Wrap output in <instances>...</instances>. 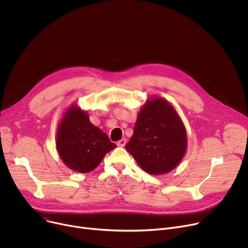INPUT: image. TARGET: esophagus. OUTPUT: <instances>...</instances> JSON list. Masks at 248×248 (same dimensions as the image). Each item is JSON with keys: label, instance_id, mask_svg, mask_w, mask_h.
<instances>
[{"label": "esophagus", "instance_id": "obj_1", "mask_svg": "<svg viewBox=\"0 0 248 248\" xmlns=\"http://www.w3.org/2000/svg\"><path fill=\"white\" fill-rule=\"evenodd\" d=\"M125 143H126V140H125V138H123V139H121L120 141H118L117 145H118L119 147H124V146L125 145Z\"/></svg>", "mask_w": 248, "mask_h": 248}]
</instances>
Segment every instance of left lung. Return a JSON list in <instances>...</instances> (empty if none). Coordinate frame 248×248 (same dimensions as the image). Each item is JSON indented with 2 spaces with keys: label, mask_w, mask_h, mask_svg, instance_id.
<instances>
[{
  "label": "left lung",
  "mask_w": 248,
  "mask_h": 248,
  "mask_svg": "<svg viewBox=\"0 0 248 248\" xmlns=\"http://www.w3.org/2000/svg\"><path fill=\"white\" fill-rule=\"evenodd\" d=\"M186 148V130L173 106L161 97L147 99L138 113L126 151L141 169L155 175L173 170Z\"/></svg>",
  "instance_id": "8db88e82"
}]
</instances>
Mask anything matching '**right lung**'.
Masks as SVG:
<instances>
[{
    "label": "right lung",
    "instance_id": "add662e5",
    "mask_svg": "<svg viewBox=\"0 0 248 248\" xmlns=\"http://www.w3.org/2000/svg\"><path fill=\"white\" fill-rule=\"evenodd\" d=\"M56 147L66 167L85 173L97 168L105 155L117 145L91 124L86 111L74 104L66 109L59 124Z\"/></svg>",
    "mask_w": 248,
    "mask_h": 248
}]
</instances>
